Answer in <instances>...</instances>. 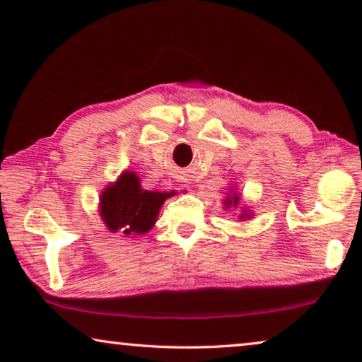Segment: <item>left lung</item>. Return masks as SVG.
<instances>
[{"instance_id": "left-lung-1", "label": "left lung", "mask_w": 362, "mask_h": 362, "mask_svg": "<svg viewBox=\"0 0 362 362\" xmlns=\"http://www.w3.org/2000/svg\"><path fill=\"white\" fill-rule=\"evenodd\" d=\"M240 202V196L239 194H235V192H232V194H229L226 197V201H224V204H226V207H229V206H237ZM240 219H249L250 217V212L249 211H242V214L239 216Z\"/></svg>"}]
</instances>
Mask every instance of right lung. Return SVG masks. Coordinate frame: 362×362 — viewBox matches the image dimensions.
<instances>
[{
    "label": "right lung",
    "mask_w": 362,
    "mask_h": 362,
    "mask_svg": "<svg viewBox=\"0 0 362 362\" xmlns=\"http://www.w3.org/2000/svg\"><path fill=\"white\" fill-rule=\"evenodd\" d=\"M175 192L146 191L140 177L125 171L100 194V217L110 232L141 235L155 226L163 202Z\"/></svg>",
    "instance_id": "add662e5"
}]
</instances>
